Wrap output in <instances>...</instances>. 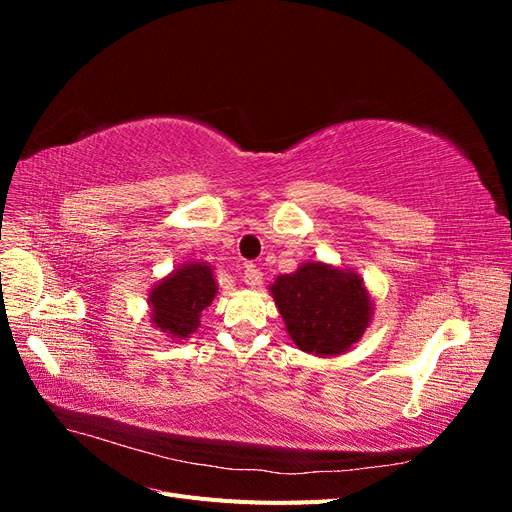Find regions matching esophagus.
Returning <instances> with one entry per match:
<instances>
[{"instance_id":"obj_1","label":"esophagus","mask_w":512,"mask_h":512,"mask_svg":"<svg viewBox=\"0 0 512 512\" xmlns=\"http://www.w3.org/2000/svg\"><path fill=\"white\" fill-rule=\"evenodd\" d=\"M243 282H245L247 286H252V288L260 286V284H262V271L256 269L254 265H247V267H245V273H243Z\"/></svg>"}]
</instances>
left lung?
<instances>
[{
	"label": "left lung",
	"mask_w": 512,
	"mask_h": 512,
	"mask_svg": "<svg viewBox=\"0 0 512 512\" xmlns=\"http://www.w3.org/2000/svg\"><path fill=\"white\" fill-rule=\"evenodd\" d=\"M269 292L294 346L320 359L346 354L359 344L374 316L363 277L322 260L277 275Z\"/></svg>",
	"instance_id": "left-lung-1"
}]
</instances>
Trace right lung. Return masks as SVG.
<instances>
[{
	"label": "right lung",
	"instance_id": "1",
	"mask_svg": "<svg viewBox=\"0 0 512 512\" xmlns=\"http://www.w3.org/2000/svg\"><path fill=\"white\" fill-rule=\"evenodd\" d=\"M218 294L209 262L190 260L170 271L147 294L149 318L164 337L188 339L200 327V316Z\"/></svg>",
	"mask_w": 512,
	"mask_h": 512
}]
</instances>
